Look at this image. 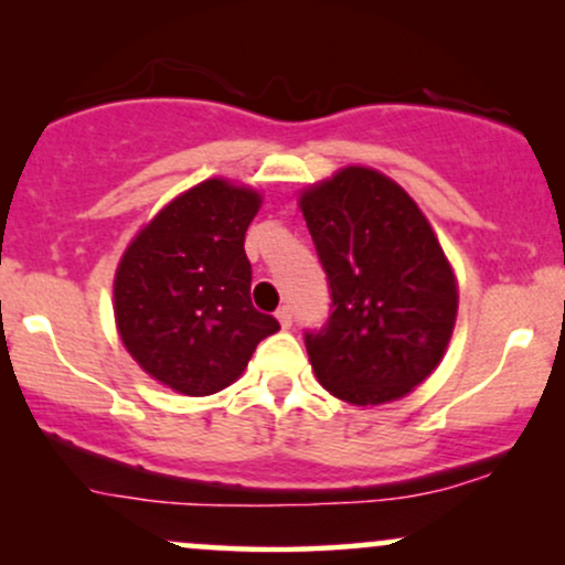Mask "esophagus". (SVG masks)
I'll use <instances>...</instances> for the list:
<instances>
[{
	"mask_svg": "<svg viewBox=\"0 0 565 565\" xmlns=\"http://www.w3.org/2000/svg\"><path fill=\"white\" fill-rule=\"evenodd\" d=\"M276 319L281 323V329H291V308L289 305H281V308L276 310Z\"/></svg>",
	"mask_w": 565,
	"mask_h": 565,
	"instance_id": "1",
	"label": "esophagus"
}]
</instances>
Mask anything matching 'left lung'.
<instances>
[{"mask_svg": "<svg viewBox=\"0 0 565 565\" xmlns=\"http://www.w3.org/2000/svg\"><path fill=\"white\" fill-rule=\"evenodd\" d=\"M300 212L332 287V316L305 334L334 398L380 406L436 372L457 323V276L417 201L380 170L348 164L302 188Z\"/></svg>", "mask_w": 565, "mask_h": 565, "instance_id": "8db88e82", "label": "left lung"}]
</instances>
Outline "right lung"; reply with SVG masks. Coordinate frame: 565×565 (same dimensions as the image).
Segmentation results:
<instances>
[{
  "instance_id": "right-lung-1",
  "label": "right lung",
  "mask_w": 565,
  "mask_h": 565,
  "mask_svg": "<svg viewBox=\"0 0 565 565\" xmlns=\"http://www.w3.org/2000/svg\"><path fill=\"white\" fill-rule=\"evenodd\" d=\"M263 193L225 178L174 196L127 244L114 276L121 345L148 377L212 395L244 374L257 342L278 332L252 308L244 233Z\"/></svg>"
}]
</instances>
